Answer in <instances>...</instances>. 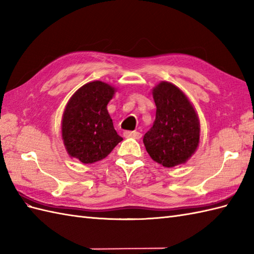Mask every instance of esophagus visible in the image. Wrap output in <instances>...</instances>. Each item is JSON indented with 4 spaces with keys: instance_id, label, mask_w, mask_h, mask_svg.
<instances>
[{
    "instance_id": "obj_1",
    "label": "esophagus",
    "mask_w": 254,
    "mask_h": 254,
    "mask_svg": "<svg viewBox=\"0 0 254 254\" xmlns=\"http://www.w3.org/2000/svg\"><path fill=\"white\" fill-rule=\"evenodd\" d=\"M123 135H125L126 137H132V138H140L141 137V134L137 131H125L123 132Z\"/></svg>"
}]
</instances>
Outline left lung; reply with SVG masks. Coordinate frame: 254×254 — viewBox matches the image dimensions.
Returning a JSON list of instances; mask_svg holds the SVG:
<instances>
[{"label":"left lung","mask_w":254,"mask_h":254,"mask_svg":"<svg viewBox=\"0 0 254 254\" xmlns=\"http://www.w3.org/2000/svg\"><path fill=\"white\" fill-rule=\"evenodd\" d=\"M156 119L144 135L146 150L154 161L166 168L187 162L197 150L200 122L190 99L180 88L162 81L152 88Z\"/></svg>","instance_id":"obj_1"}]
</instances>
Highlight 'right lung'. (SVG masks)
Instances as JSON below:
<instances>
[{
  "mask_svg": "<svg viewBox=\"0 0 254 254\" xmlns=\"http://www.w3.org/2000/svg\"><path fill=\"white\" fill-rule=\"evenodd\" d=\"M115 92L114 86L93 81L69 99L63 115L62 136L70 157L94 163L107 157L122 140L107 110Z\"/></svg>",
  "mask_w": 254,
  "mask_h": 254,
  "instance_id": "add662e5",
  "label": "right lung"
}]
</instances>
